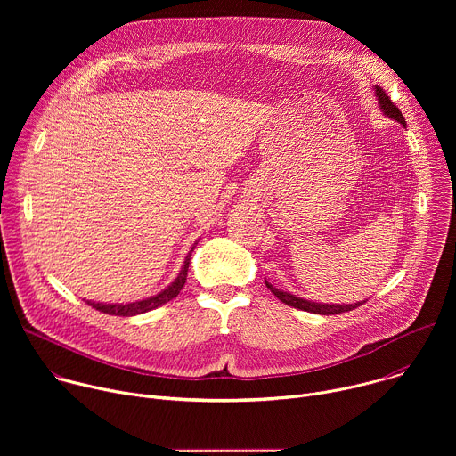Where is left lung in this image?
<instances>
[{
    "instance_id": "obj_1",
    "label": "left lung",
    "mask_w": 456,
    "mask_h": 456,
    "mask_svg": "<svg viewBox=\"0 0 456 456\" xmlns=\"http://www.w3.org/2000/svg\"><path fill=\"white\" fill-rule=\"evenodd\" d=\"M375 97H377L379 106H380V110H382V113H384L386 117L394 118V120H397L399 124L406 126V118H404L403 111H401V110L392 102V99L387 97V94H386L382 88L375 86ZM265 285H267V289H269V290H271V292H273L280 301H283L285 305L294 306V308H299V310H305V312L321 314V315L343 314V312L354 310V308L361 306L362 303H366V301H359V303H354V305H329V303H315V301H308V299L297 297V296H294V294H290V292H283V290H280V289L273 287L267 280H265Z\"/></svg>"
}]
</instances>
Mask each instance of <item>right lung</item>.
I'll list each match as a JSON object with an SVG mask.
<instances>
[{
  "mask_svg": "<svg viewBox=\"0 0 456 456\" xmlns=\"http://www.w3.org/2000/svg\"><path fill=\"white\" fill-rule=\"evenodd\" d=\"M194 247H197V243H194L189 250V254L185 256V262L182 265V271L178 273V276L175 278V281L171 285H167L162 292H159L157 296H151V297H146L142 301H135V303H126V305H118V303H94V301H86L90 306H94L95 310L99 312H104L108 315H122V317H129V315H137V314H144V312H150L157 306H162L164 303L171 301L173 297L178 296V292L182 290V287L185 285V280H187V269H189V262H191V252L194 250Z\"/></svg>",
  "mask_w": 456,
  "mask_h": 456,
  "instance_id": "obj_1",
  "label": "right lung"
}]
</instances>
